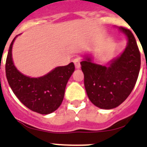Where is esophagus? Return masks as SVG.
I'll return each mask as SVG.
<instances>
[{
  "mask_svg": "<svg viewBox=\"0 0 147 147\" xmlns=\"http://www.w3.org/2000/svg\"><path fill=\"white\" fill-rule=\"evenodd\" d=\"M73 62L75 65H76V69H80L81 64H80V59L78 58H75L73 59Z\"/></svg>",
  "mask_w": 147,
  "mask_h": 147,
  "instance_id": "1",
  "label": "esophagus"
}]
</instances>
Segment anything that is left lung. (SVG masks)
Here are the masks:
<instances>
[{"mask_svg":"<svg viewBox=\"0 0 147 147\" xmlns=\"http://www.w3.org/2000/svg\"><path fill=\"white\" fill-rule=\"evenodd\" d=\"M119 29L127 37V45L108 66L94 63L90 56L81 62L88 97L92 104L102 109L114 108L127 98L140 69V53L134 36L128 29Z\"/></svg>","mask_w":147,"mask_h":147,"instance_id":"8db88e82","label":"left lung"}]
</instances>
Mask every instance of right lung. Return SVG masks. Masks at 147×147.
Instances as JSON below:
<instances>
[{
    "label": "right lung",
    "mask_w": 147,
    "mask_h": 147,
    "mask_svg": "<svg viewBox=\"0 0 147 147\" xmlns=\"http://www.w3.org/2000/svg\"><path fill=\"white\" fill-rule=\"evenodd\" d=\"M16 37L10 43L6 60V76L9 85L29 109L41 114H50L62 104L67 82L75 71V65L71 62L65 66L56 67L40 78L24 76L13 62L12 47Z\"/></svg>",
    "instance_id": "obj_1"
}]
</instances>
